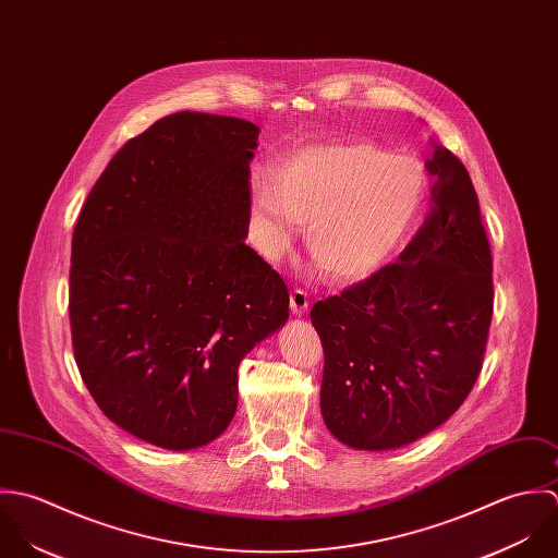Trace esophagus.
<instances>
[{"label":"esophagus","instance_id":"34e87169","mask_svg":"<svg viewBox=\"0 0 558 558\" xmlns=\"http://www.w3.org/2000/svg\"><path fill=\"white\" fill-rule=\"evenodd\" d=\"M289 304H291V313L300 317V315H304L308 311V295L302 289H295L289 295Z\"/></svg>","mask_w":558,"mask_h":558}]
</instances>
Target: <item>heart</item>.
<instances>
[{"label":"heart","instance_id":"obj_1","mask_svg":"<svg viewBox=\"0 0 558 558\" xmlns=\"http://www.w3.org/2000/svg\"><path fill=\"white\" fill-rule=\"evenodd\" d=\"M427 198V174L410 157L371 142H324L289 153L252 181L260 247L287 250L306 217L311 256L335 280H362L399 247Z\"/></svg>","mask_w":558,"mask_h":558}]
</instances>
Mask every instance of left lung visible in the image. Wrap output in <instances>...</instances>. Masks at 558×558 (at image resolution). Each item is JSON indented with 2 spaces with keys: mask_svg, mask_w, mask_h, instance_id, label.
Wrapping results in <instances>:
<instances>
[{
  "mask_svg": "<svg viewBox=\"0 0 558 558\" xmlns=\"http://www.w3.org/2000/svg\"><path fill=\"white\" fill-rule=\"evenodd\" d=\"M432 211L399 260L311 311L324 344L322 414L357 450L412 445L470 395L494 311L492 250L463 163L425 161Z\"/></svg>",
  "mask_w": 558,
  "mask_h": 558,
  "instance_id": "left-lung-1",
  "label": "left lung"
}]
</instances>
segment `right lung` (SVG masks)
Segmentation results:
<instances>
[{"instance_id": "right-lung-1", "label": "right lung", "mask_w": 558, "mask_h": 558, "mask_svg": "<svg viewBox=\"0 0 558 558\" xmlns=\"http://www.w3.org/2000/svg\"><path fill=\"white\" fill-rule=\"evenodd\" d=\"M256 137L241 118L170 113L113 155L75 223V360L101 412L148 445L220 438L239 362L289 319L284 280L245 245Z\"/></svg>"}]
</instances>
